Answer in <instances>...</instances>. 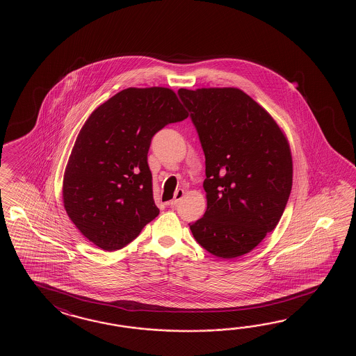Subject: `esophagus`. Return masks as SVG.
I'll list each match as a JSON object with an SVG mask.
<instances>
[{
    "mask_svg": "<svg viewBox=\"0 0 356 356\" xmlns=\"http://www.w3.org/2000/svg\"><path fill=\"white\" fill-rule=\"evenodd\" d=\"M183 196H184V191H183V189H177V191H175V198H173L172 201H169L168 204H169V206H175V204L181 201Z\"/></svg>",
    "mask_w": 356,
    "mask_h": 356,
    "instance_id": "obj_1",
    "label": "esophagus"
}]
</instances>
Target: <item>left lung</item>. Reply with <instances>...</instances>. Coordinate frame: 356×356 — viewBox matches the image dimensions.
Returning <instances> with one entry per match:
<instances>
[{"instance_id": "1", "label": "left lung", "mask_w": 356, "mask_h": 356, "mask_svg": "<svg viewBox=\"0 0 356 356\" xmlns=\"http://www.w3.org/2000/svg\"><path fill=\"white\" fill-rule=\"evenodd\" d=\"M204 154V218L189 224L220 258L248 253L273 232L288 204L293 160L277 123L236 88L178 90Z\"/></svg>"}]
</instances>
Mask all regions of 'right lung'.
<instances>
[{
	"label": "right lung",
	"instance_id": "add662e5",
	"mask_svg": "<svg viewBox=\"0 0 356 356\" xmlns=\"http://www.w3.org/2000/svg\"><path fill=\"white\" fill-rule=\"evenodd\" d=\"M188 117L168 88H129L98 106L76 138L63 177V204L85 238L121 250L159 215L147 152L154 135Z\"/></svg>",
	"mask_w": 356,
	"mask_h": 356
}]
</instances>
